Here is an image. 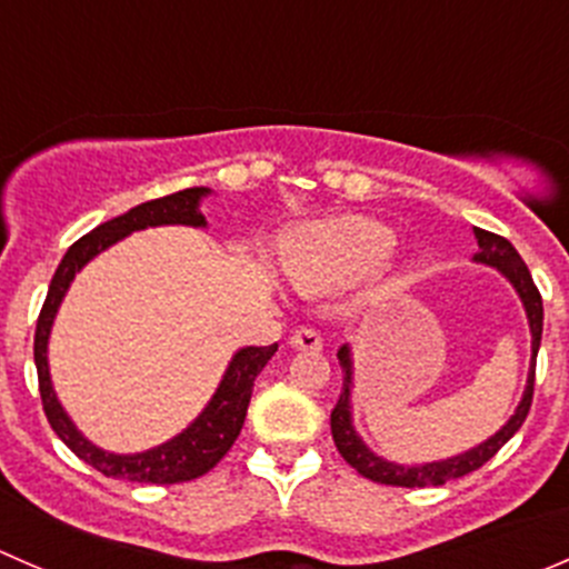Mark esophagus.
<instances>
[{
	"label": "esophagus",
	"mask_w": 569,
	"mask_h": 569,
	"mask_svg": "<svg viewBox=\"0 0 569 569\" xmlns=\"http://www.w3.org/2000/svg\"><path fill=\"white\" fill-rule=\"evenodd\" d=\"M289 343L295 349H306V352H319V349H321V336H319L317 330H311V327H300V330L291 332Z\"/></svg>",
	"instance_id": "34e87169"
}]
</instances>
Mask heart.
Segmentation results:
<instances>
[{
    "instance_id": "1",
    "label": "heart",
    "mask_w": 569,
    "mask_h": 569,
    "mask_svg": "<svg viewBox=\"0 0 569 569\" xmlns=\"http://www.w3.org/2000/svg\"><path fill=\"white\" fill-rule=\"evenodd\" d=\"M393 250L391 226L375 217L347 214L295 228L280 244V267L306 295H336L371 278Z\"/></svg>"
}]
</instances>
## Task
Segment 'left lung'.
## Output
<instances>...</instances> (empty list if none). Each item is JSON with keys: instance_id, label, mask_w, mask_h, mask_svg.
<instances>
[{"instance_id": "obj_1", "label": "left lung", "mask_w": 569, "mask_h": 569, "mask_svg": "<svg viewBox=\"0 0 569 569\" xmlns=\"http://www.w3.org/2000/svg\"><path fill=\"white\" fill-rule=\"evenodd\" d=\"M476 244H479V252L473 256V263H481V267H492L496 272H501L507 278V283L512 286L515 295L523 302L526 319H529V332H531V363L529 375H526V388L523 396H520L518 407L509 416V421L498 429L496 435H490L487 440L476 443L473 449L460 451L455 457H443V460L432 462H412L401 465L393 460H386L377 451L369 449L360 432L355 429V412H352V391H355V360H352V347L343 343L338 349V363H341L343 371V391L341 399H338L336 410L330 416V429L332 440H336V449L341 451V457L352 465L358 473H363L366 479L380 481V485H393V487H438L446 485L451 479H460L465 473H473L476 468H481L490 457H496V451L523 427L526 416H529L531 396H533V366H537V352L539 341H542V297H539L537 286H533L529 267L523 263L520 252L512 248V242H507L503 237H496L490 231H481V228H473Z\"/></svg>"}]
</instances>
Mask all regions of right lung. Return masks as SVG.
Segmentation results:
<instances>
[{
	"instance_id": "1",
	"label": "right lung",
	"mask_w": 569,
	"mask_h": 569,
	"mask_svg": "<svg viewBox=\"0 0 569 569\" xmlns=\"http://www.w3.org/2000/svg\"><path fill=\"white\" fill-rule=\"evenodd\" d=\"M211 192L209 187H189L176 194H164V198L148 200V203L134 206L126 214L114 217V220L101 222L99 228L79 239L77 244L68 248L62 256L60 267H57L54 278L49 283V295H46L43 311L38 317L36 330V369H38V386L40 399H43L46 418H49L51 429L57 438L88 465L101 470L112 479H129L142 481V485H178V481H189L203 476L206 470L214 468L233 440L242 432L244 416H248V405L252 396V382L261 375L263 366L269 363L278 343L272 347H242L231 355L226 371H222L220 386L214 388L211 399L206 401L203 410L164 443L151 446L146 451H134V455H118V451H107L96 446L82 429L73 423L68 410L62 407L60 396L54 391L49 369V338L51 327H54L57 313H60L62 300H66L68 289H71L73 278L93 261L96 256L112 248V244L123 242L126 237L146 228H162V226H187L200 228L203 231L206 222L200 203H203Z\"/></svg>"
}]
</instances>
